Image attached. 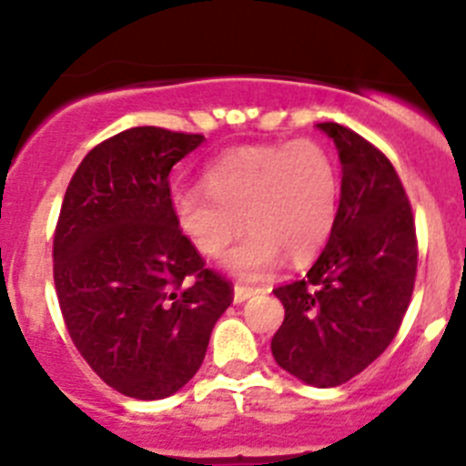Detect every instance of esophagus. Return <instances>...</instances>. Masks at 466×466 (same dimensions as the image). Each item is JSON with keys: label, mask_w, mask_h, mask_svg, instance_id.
Returning a JSON list of instances; mask_svg holds the SVG:
<instances>
[{"label": "esophagus", "mask_w": 466, "mask_h": 466, "mask_svg": "<svg viewBox=\"0 0 466 466\" xmlns=\"http://www.w3.org/2000/svg\"><path fill=\"white\" fill-rule=\"evenodd\" d=\"M255 293H257V289H250V286L237 284V286H234V290H232L234 304H243V302H246V299H250Z\"/></svg>", "instance_id": "34e87169"}]
</instances>
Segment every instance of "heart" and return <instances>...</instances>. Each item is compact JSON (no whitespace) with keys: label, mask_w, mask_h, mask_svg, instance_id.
I'll return each mask as SVG.
<instances>
[{"label":"heart","mask_w":466,"mask_h":466,"mask_svg":"<svg viewBox=\"0 0 466 466\" xmlns=\"http://www.w3.org/2000/svg\"><path fill=\"white\" fill-rule=\"evenodd\" d=\"M203 185L173 191V220L205 257L223 255L246 220L250 229L223 259L225 270L243 279H263L284 255L307 259L336 225V167L309 139L225 153L207 167Z\"/></svg>","instance_id":"heart-1"}]
</instances>
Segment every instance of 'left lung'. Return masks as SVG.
Instances as JSON below:
<instances>
[{"label":"left lung","instance_id":"left-lung-1","mask_svg":"<svg viewBox=\"0 0 466 466\" xmlns=\"http://www.w3.org/2000/svg\"><path fill=\"white\" fill-rule=\"evenodd\" d=\"M340 159L336 225L307 277L275 289L286 318L277 365L313 388H336L379 359L410 304L417 241L410 203L390 159L340 124H318Z\"/></svg>","mask_w":466,"mask_h":466}]
</instances>
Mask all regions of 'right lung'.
<instances>
[{"label": "right lung", "mask_w": 466, "mask_h": 466, "mask_svg": "<svg viewBox=\"0 0 466 466\" xmlns=\"http://www.w3.org/2000/svg\"><path fill=\"white\" fill-rule=\"evenodd\" d=\"M203 135L144 126L92 148L54 237V281L74 345L126 397L155 401L198 372L232 289L171 214L168 173Z\"/></svg>", "instance_id": "obj_1"}]
</instances>
